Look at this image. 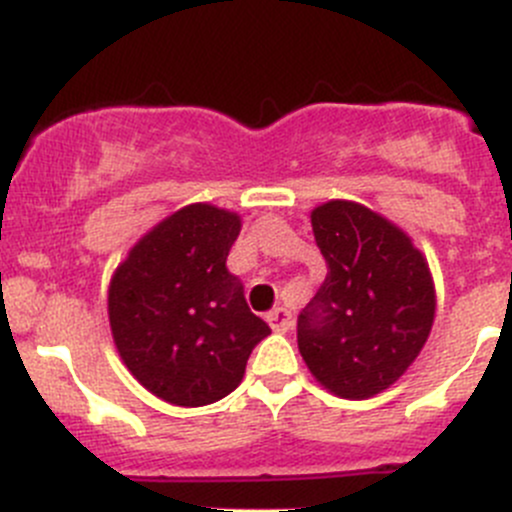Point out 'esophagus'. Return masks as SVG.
<instances>
[{"mask_svg":"<svg viewBox=\"0 0 512 512\" xmlns=\"http://www.w3.org/2000/svg\"><path fill=\"white\" fill-rule=\"evenodd\" d=\"M267 322H270V327L275 329V332H280V334H285V332H289V329H292V312H289V309H285V307H275L272 309L270 314H267Z\"/></svg>","mask_w":512,"mask_h":512,"instance_id":"1","label":"esophagus"}]
</instances>
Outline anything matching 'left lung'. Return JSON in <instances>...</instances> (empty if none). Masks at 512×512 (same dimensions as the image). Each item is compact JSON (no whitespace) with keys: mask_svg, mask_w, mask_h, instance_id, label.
I'll return each mask as SVG.
<instances>
[{"mask_svg":"<svg viewBox=\"0 0 512 512\" xmlns=\"http://www.w3.org/2000/svg\"><path fill=\"white\" fill-rule=\"evenodd\" d=\"M327 277L297 319V344L314 379L339 399H371L421 354L436 287L409 235L354 200L312 210Z\"/></svg>","mask_w":512,"mask_h":512,"instance_id":"1","label":"left lung"}]
</instances>
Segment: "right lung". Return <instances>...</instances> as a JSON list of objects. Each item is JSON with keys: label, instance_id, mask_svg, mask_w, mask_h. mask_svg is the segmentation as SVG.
I'll list each match as a JSON object with an SVG mask.
<instances>
[{"label": "right lung", "instance_id": "add662e5", "mask_svg": "<svg viewBox=\"0 0 512 512\" xmlns=\"http://www.w3.org/2000/svg\"><path fill=\"white\" fill-rule=\"evenodd\" d=\"M242 218L190 203L153 225L116 267L108 322L126 369L173 406H208L235 391L270 327L250 312L227 255Z\"/></svg>", "mask_w": 512, "mask_h": 512}]
</instances>
